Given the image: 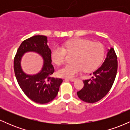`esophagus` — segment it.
Here are the masks:
<instances>
[{
    "instance_id": "34e87169",
    "label": "esophagus",
    "mask_w": 130,
    "mask_h": 130,
    "mask_svg": "<svg viewBox=\"0 0 130 130\" xmlns=\"http://www.w3.org/2000/svg\"><path fill=\"white\" fill-rule=\"evenodd\" d=\"M68 79L71 82H74L75 80V79Z\"/></svg>"
}]
</instances>
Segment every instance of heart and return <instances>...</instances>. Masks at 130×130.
Segmentation results:
<instances>
[{"instance_id":"1","label":"heart","mask_w":130,"mask_h":130,"mask_svg":"<svg viewBox=\"0 0 130 130\" xmlns=\"http://www.w3.org/2000/svg\"><path fill=\"white\" fill-rule=\"evenodd\" d=\"M64 47L56 46L52 53L53 61L57 65L64 62L67 53L74 54L73 63L67 64L58 70V75L62 77L73 78L83 69L86 72L93 71L99 66L104 56V48L101 43L82 38L67 41Z\"/></svg>"}]
</instances>
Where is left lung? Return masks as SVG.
<instances>
[{
	"mask_svg": "<svg viewBox=\"0 0 130 130\" xmlns=\"http://www.w3.org/2000/svg\"><path fill=\"white\" fill-rule=\"evenodd\" d=\"M117 56L114 48L111 47L108 50L106 57L101 66L93 72L92 79L83 80L84 87L77 92L78 97L89 103L102 99L112 86L117 74Z\"/></svg>",
	"mask_w": 130,
	"mask_h": 130,
	"instance_id": "left-lung-1",
	"label": "left lung"
}]
</instances>
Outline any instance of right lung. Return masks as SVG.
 <instances>
[{
    "instance_id": "1",
    "label": "right lung",
    "mask_w": 130,
    "mask_h": 130,
    "mask_svg": "<svg viewBox=\"0 0 130 130\" xmlns=\"http://www.w3.org/2000/svg\"><path fill=\"white\" fill-rule=\"evenodd\" d=\"M30 52L39 54L43 60L42 68L37 74H27L22 68V57ZM51 62V51L47 37L44 35H35L22 41L14 57V71L19 86L28 98L37 103L46 104L53 100L63 81L51 76L54 72Z\"/></svg>"
}]
</instances>
